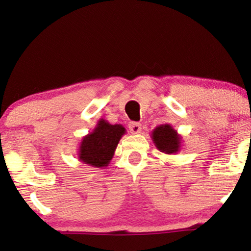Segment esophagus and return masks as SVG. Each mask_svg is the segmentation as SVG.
Returning a JSON list of instances; mask_svg holds the SVG:
<instances>
[{
    "mask_svg": "<svg viewBox=\"0 0 251 251\" xmlns=\"http://www.w3.org/2000/svg\"><path fill=\"white\" fill-rule=\"evenodd\" d=\"M129 129L132 133H138V132H140V130H142V125L138 122H130Z\"/></svg>",
    "mask_w": 251,
    "mask_h": 251,
    "instance_id": "34e87169",
    "label": "esophagus"
}]
</instances>
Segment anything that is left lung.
<instances>
[{"label": "left lung", "mask_w": 251, "mask_h": 251, "mask_svg": "<svg viewBox=\"0 0 251 251\" xmlns=\"http://www.w3.org/2000/svg\"><path fill=\"white\" fill-rule=\"evenodd\" d=\"M152 136L155 146L161 152L171 154L176 153L179 149L180 138L169 125L157 126L153 131Z\"/></svg>", "instance_id": "obj_1"}]
</instances>
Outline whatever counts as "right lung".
I'll return each instance as SVG.
<instances>
[{"instance_id": "add662e5", "label": "right lung", "mask_w": 251, "mask_h": 251, "mask_svg": "<svg viewBox=\"0 0 251 251\" xmlns=\"http://www.w3.org/2000/svg\"><path fill=\"white\" fill-rule=\"evenodd\" d=\"M125 132L126 129L121 125L113 126L100 120L94 132L82 140L80 160L92 167H106Z\"/></svg>"}]
</instances>
